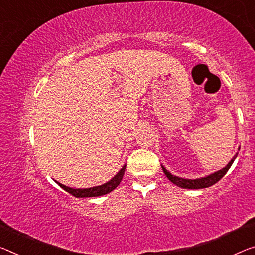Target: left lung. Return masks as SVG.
I'll return each mask as SVG.
<instances>
[{
    "instance_id": "1",
    "label": "left lung",
    "mask_w": 255,
    "mask_h": 255,
    "mask_svg": "<svg viewBox=\"0 0 255 255\" xmlns=\"http://www.w3.org/2000/svg\"><path fill=\"white\" fill-rule=\"evenodd\" d=\"M238 154V152H237ZM237 154L234 156L233 159L230 160V162L227 164L226 167H223L222 170L220 171H217L214 172V173L207 175V177L204 178H201V179H183V178H179V177H175V175H172L170 172H168L165 167L162 165V168L164 171V173L167 177V179L170 180L172 183H174V185H177L178 187H181V188H185V189H202V188H207V187H211L214 183H217L219 180H220L223 175L227 173V171L229 170L230 166H232V164L234 163L235 158L237 157Z\"/></svg>"
}]
</instances>
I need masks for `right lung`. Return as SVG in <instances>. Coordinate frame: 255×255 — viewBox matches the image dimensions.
Listing matches in <instances>:
<instances>
[{
	"instance_id": "right-lung-1",
	"label": "right lung",
	"mask_w": 255,
	"mask_h": 255,
	"mask_svg": "<svg viewBox=\"0 0 255 255\" xmlns=\"http://www.w3.org/2000/svg\"><path fill=\"white\" fill-rule=\"evenodd\" d=\"M125 166L124 165L122 168H121L119 173H117L114 178H113L111 181L104 183L101 186H97V187H92V188H85V189H75V188H70L67 186H64L56 181L58 185H59L62 189H65L66 191H68L69 194H72L75 197H97V196H103L108 193H111L115 189V188L120 185V182L122 181L124 172H125Z\"/></svg>"
}]
</instances>
